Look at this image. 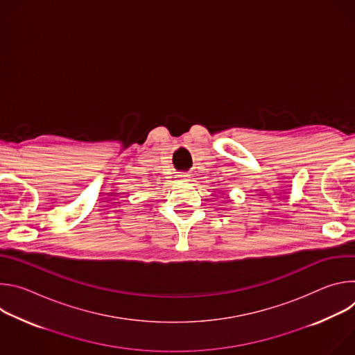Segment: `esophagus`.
<instances>
[{
    "instance_id": "esophagus-1",
    "label": "esophagus",
    "mask_w": 355,
    "mask_h": 355,
    "mask_svg": "<svg viewBox=\"0 0 355 355\" xmlns=\"http://www.w3.org/2000/svg\"><path fill=\"white\" fill-rule=\"evenodd\" d=\"M180 177H182V180H185V178H187V177H188V174H181V175H180Z\"/></svg>"
}]
</instances>
